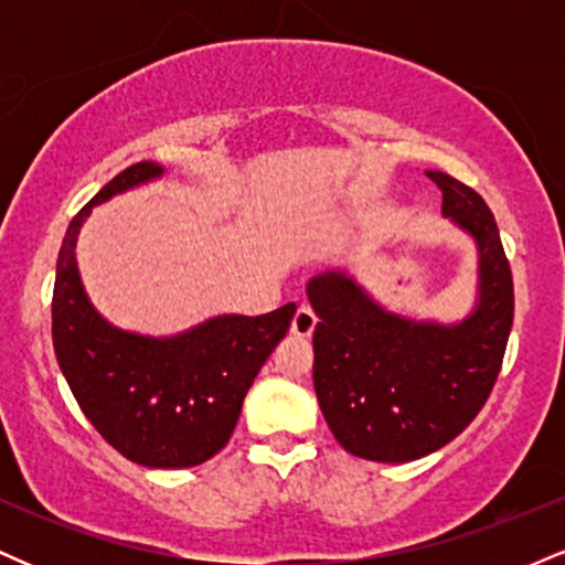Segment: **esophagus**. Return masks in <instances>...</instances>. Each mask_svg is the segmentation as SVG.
Returning <instances> with one entry per match:
<instances>
[{
  "label": "esophagus",
  "mask_w": 565,
  "mask_h": 565,
  "mask_svg": "<svg viewBox=\"0 0 565 565\" xmlns=\"http://www.w3.org/2000/svg\"><path fill=\"white\" fill-rule=\"evenodd\" d=\"M313 329H316V316H313V310L310 308H297V313H295V319H291V329L289 332L295 334V337H310L313 334Z\"/></svg>",
  "instance_id": "esophagus-1"
}]
</instances>
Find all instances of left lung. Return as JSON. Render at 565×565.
<instances>
[{
    "instance_id": "obj_1",
    "label": "left lung",
    "mask_w": 565,
    "mask_h": 565,
    "mask_svg": "<svg viewBox=\"0 0 565 565\" xmlns=\"http://www.w3.org/2000/svg\"><path fill=\"white\" fill-rule=\"evenodd\" d=\"M444 215L476 244V300L457 321L414 319L382 305L350 270L305 287L319 316L313 385L340 446L372 462H412L468 427L494 387L512 329V276L497 220L472 188L425 172Z\"/></svg>"
}]
</instances>
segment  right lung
I'll use <instances>...</instances> for the list:
<instances>
[{
	"label": "right lung",
	"instance_id": "right-lung-1",
	"mask_svg": "<svg viewBox=\"0 0 565 565\" xmlns=\"http://www.w3.org/2000/svg\"><path fill=\"white\" fill-rule=\"evenodd\" d=\"M164 178L157 161L127 167L84 204L63 236L53 291V345L84 417L142 468H196L228 444L244 395L295 319V302L265 316L223 313L153 337L114 327L82 284L76 244L103 201Z\"/></svg>",
	"mask_w": 565,
	"mask_h": 565
}]
</instances>
